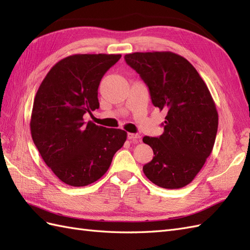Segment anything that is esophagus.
I'll return each instance as SVG.
<instances>
[{
    "label": "esophagus",
    "mask_w": 250,
    "mask_h": 250,
    "mask_svg": "<svg viewBox=\"0 0 250 250\" xmlns=\"http://www.w3.org/2000/svg\"><path fill=\"white\" fill-rule=\"evenodd\" d=\"M128 139L131 141H139L141 140V136L135 133H128Z\"/></svg>",
    "instance_id": "esophagus-1"
}]
</instances>
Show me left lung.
<instances>
[{"label": "left lung", "mask_w": 250, "mask_h": 250, "mask_svg": "<svg viewBox=\"0 0 250 250\" xmlns=\"http://www.w3.org/2000/svg\"><path fill=\"white\" fill-rule=\"evenodd\" d=\"M125 60L149 89L152 104L167 111L163 134L143 139L155 155L143 171L159 187L183 188L201 171L215 144L218 113L209 90L193 65L174 52H134Z\"/></svg>", "instance_id": "left-lung-1"}]
</instances>
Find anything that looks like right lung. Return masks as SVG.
<instances>
[{"mask_svg": "<svg viewBox=\"0 0 250 250\" xmlns=\"http://www.w3.org/2000/svg\"><path fill=\"white\" fill-rule=\"evenodd\" d=\"M121 55H74L51 67L37 90L31 134L42 158L61 182L83 187L107 172L126 132L89 121L83 115L100 107L98 89Z\"/></svg>", "mask_w": 250, "mask_h": 250, "instance_id": "right-lung-1", "label": "right lung"}]
</instances>
